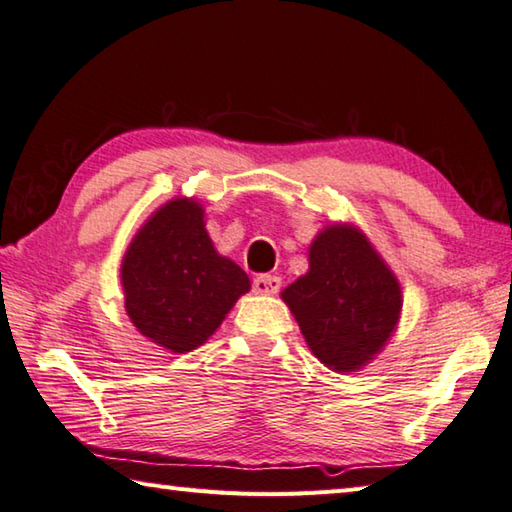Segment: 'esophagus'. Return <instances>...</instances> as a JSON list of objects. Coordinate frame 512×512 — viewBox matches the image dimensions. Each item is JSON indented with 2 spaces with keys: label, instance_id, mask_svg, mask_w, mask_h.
Wrapping results in <instances>:
<instances>
[{
  "label": "esophagus",
  "instance_id": "obj_1",
  "mask_svg": "<svg viewBox=\"0 0 512 512\" xmlns=\"http://www.w3.org/2000/svg\"><path fill=\"white\" fill-rule=\"evenodd\" d=\"M282 280L277 275H257L253 280V291L257 295H275L280 291Z\"/></svg>",
  "mask_w": 512,
  "mask_h": 512
}]
</instances>
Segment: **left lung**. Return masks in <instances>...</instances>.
<instances>
[{
    "label": "left lung",
    "mask_w": 512,
    "mask_h": 512,
    "mask_svg": "<svg viewBox=\"0 0 512 512\" xmlns=\"http://www.w3.org/2000/svg\"><path fill=\"white\" fill-rule=\"evenodd\" d=\"M313 356L333 371H356L392 336L403 295L365 232L331 224L313 239L309 273L282 291Z\"/></svg>",
    "instance_id": "left-lung-1"
}]
</instances>
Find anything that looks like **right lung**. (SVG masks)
Wrapping results in <instances>:
<instances>
[{
	"label": "right lung",
	"instance_id": "obj_1",
	"mask_svg": "<svg viewBox=\"0 0 512 512\" xmlns=\"http://www.w3.org/2000/svg\"><path fill=\"white\" fill-rule=\"evenodd\" d=\"M120 280L129 320L172 353L203 345L250 291L248 275L212 246L194 199L167 201L145 221L127 248Z\"/></svg>",
	"mask_w": 512,
	"mask_h": 512
}]
</instances>
